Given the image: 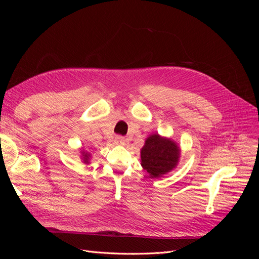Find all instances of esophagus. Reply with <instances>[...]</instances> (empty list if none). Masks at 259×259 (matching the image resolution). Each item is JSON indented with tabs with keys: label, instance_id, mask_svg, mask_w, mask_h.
<instances>
[{
	"label": "esophagus",
	"instance_id": "obj_1",
	"mask_svg": "<svg viewBox=\"0 0 259 259\" xmlns=\"http://www.w3.org/2000/svg\"><path fill=\"white\" fill-rule=\"evenodd\" d=\"M125 142H126V140H125V138L122 137V136H116V137L114 138V143H115L116 145H124Z\"/></svg>",
	"mask_w": 259,
	"mask_h": 259
}]
</instances>
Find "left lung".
I'll return each mask as SVG.
<instances>
[{
  "label": "left lung",
  "mask_w": 259,
  "mask_h": 259,
  "mask_svg": "<svg viewBox=\"0 0 259 259\" xmlns=\"http://www.w3.org/2000/svg\"><path fill=\"white\" fill-rule=\"evenodd\" d=\"M179 148L167 138L151 135L142 149V165L152 178H158L173 169L178 162Z\"/></svg>",
  "instance_id": "left-lung-1"
}]
</instances>
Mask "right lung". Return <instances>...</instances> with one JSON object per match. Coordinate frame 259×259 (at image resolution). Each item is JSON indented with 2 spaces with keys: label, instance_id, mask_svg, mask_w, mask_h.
Listing matches in <instances>:
<instances>
[{
  "label": "right lung",
  "instance_id": "right-lung-1",
  "mask_svg": "<svg viewBox=\"0 0 259 259\" xmlns=\"http://www.w3.org/2000/svg\"><path fill=\"white\" fill-rule=\"evenodd\" d=\"M89 159H90L89 154H88V153H85V152H83V161H84V163H89Z\"/></svg>",
  "mask_w": 259,
  "mask_h": 259
}]
</instances>
